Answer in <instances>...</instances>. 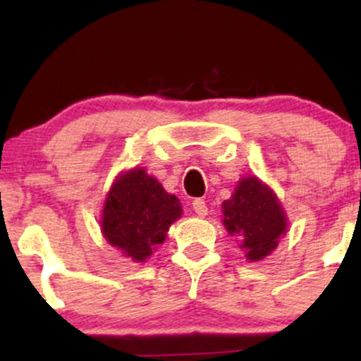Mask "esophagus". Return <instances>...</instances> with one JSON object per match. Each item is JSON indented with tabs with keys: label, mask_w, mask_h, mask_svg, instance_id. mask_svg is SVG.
I'll return each mask as SVG.
<instances>
[{
	"label": "esophagus",
	"mask_w": 361,
	"mask_h": 361,
	"mask_svg": "<svg viewBox=\"0 0 361 361\" xmlns=\"http://www.w3.org/2000/svg\"><path fill=\"white\" fill-rule=\"evenodd\" d=\"M192 207L193 210L197 212L200 217H204V215H207V212H209V209H207V204L204 198H195V200L192 202Z\"/></svg>",
	"instance_id": "1"
}]
</instances>
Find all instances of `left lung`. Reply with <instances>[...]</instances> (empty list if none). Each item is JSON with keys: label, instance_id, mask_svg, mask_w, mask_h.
I'll return each mask as SVG.
<instances>
[{"label": "left lung", "instance_id": "obj_1", "mask_svg": "<svg viewBox=\"0 0 361 361\" xmlns=\"http://www.w3.org/2000/svg\"><path fill=\"white\" fill-rule=\"evenodd\" d=\"M224 226L238 235L247 259H263L275 250L279 238L287 231L281 205L270 188L258 178H244L231 200L222 204Z\"/></svg>", "mask_w": 361, "mask_h": 361}]
</instances>
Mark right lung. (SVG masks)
<instances>
[{
    "instance_id": "add662e5",
    "label": "right lung",
    "mask_w": 361,
    "mask_h": 361,
    "mask_svg": "<svg viewBox=\"0 0 361 361\" xmlns=\"http://www.w3.org/2000/svg\"><path fill=\"white\" fill-rule=\"evenodd\" d=\"M181 215L180 200L164 192L144 169H132L115 181L103 209L106 241L128 258L144 261L166 238Z\"/></svg>"
}]
</instances>
